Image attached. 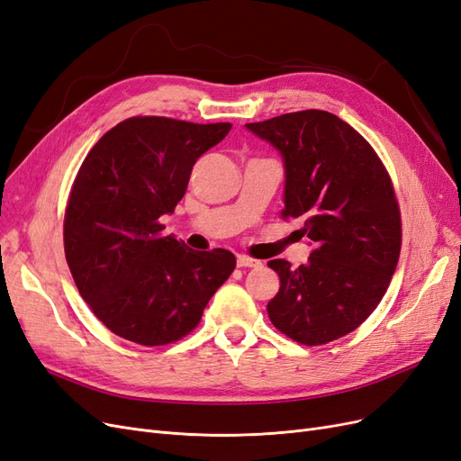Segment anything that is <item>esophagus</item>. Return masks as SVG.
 Segmentation results:
<instances>
[{"instance_id": "obj_1", "label": "esophagus", "mask_w": 461, "mask_h": 461, "mask_svg": "<svg viewBox=\"0 0 461 461\" xmlns=\"http://www.w3.org/2000/svg\"><path fill=\"white\" fill-rule=\"evenodd\" d=\"M258 259H251L248 256H238V267H259Z\"/></svg>"}]
</instances>
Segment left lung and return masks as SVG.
Instances as JSON below:
<instances>
[{"mask_svg": "<svg viewBox=\"0 0 461 461\" xmlns=\"http://www.w3.org/2000/svg\"><path fill=\"white\" fill-rule=\"evenodd\" d=\"M284 162V217L303 221L307 263L268 261L280 290L268 319L303 345L347 336L387 292L401 256V212L387 171L351 125L324 110L246 123Z\"/></svg>", "mask_w": 461, "mask_h": 461, "instance_id": "obj_1", "label": "left lung"}]
</instances>
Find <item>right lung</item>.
<instances>
[{"label": "right lung", "instance_id": "add662e5", "mask_svg": "<svg viewBox=\"0 0 461 461\" xmlns=\"http://www.w3.org/2000/svg\"><path fill=\"white\" fill-rule=\"evenodd\" d=\"M230 128L137 116L86 156L65 215V253L79 295L116 336L149 347L185 338L234 271L230 251L190 249L160 225L198 158Z\"/></svg>", "mask_w": 461, "mask_h": 461}]
</instances>
